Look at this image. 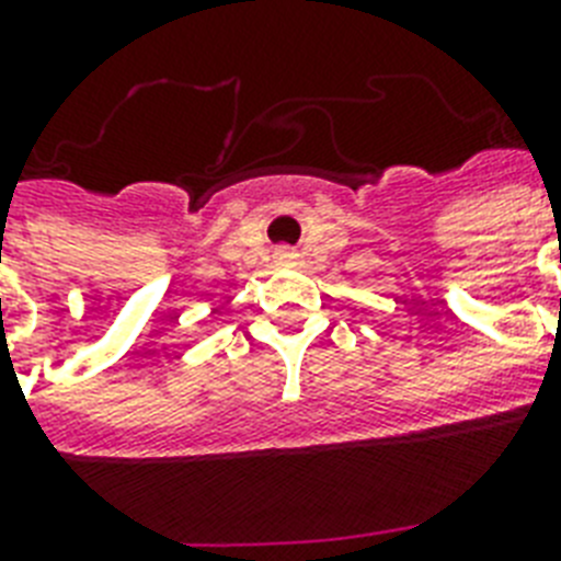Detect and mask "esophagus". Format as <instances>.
Instances as JSON below:
<instances>
[{"label":"esophagus","mask_w":561,"mask_h":561,"mask_svg":"<svg viewBox=\"0 0 561 561\" xmlns=\"http://www.w3.org/2000/svg\"><path fill=\"white\" fill-rule=\"evenodd\" d=\"M276 259H279L282 264H290L294 259H297V255H294V250H288V247H282L279 253H276Z\"/></svg>","instance_id":"esophagus-1"}]
</instances>
